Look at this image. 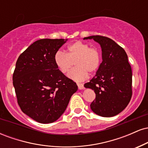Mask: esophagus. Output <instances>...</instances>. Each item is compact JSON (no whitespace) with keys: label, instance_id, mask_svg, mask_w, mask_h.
I'll use <instances>...</instances> for the list:
<instances>
[{"label":"esophagus","instance_id":"1","mask_svg":"<svg viewBox=\"0 0 148 148\" xmlns=\"http://www.w3.org/2000/svg\"><path fill=\"white\" fill-rule=\"evenodd\" d=\"M77 86H78V88H79V90H83L84 88V84H80V83H78Z\"/></svg>","mask_w":148,"mask_h":148}]
</instances>
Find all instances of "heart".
Listing matches in <instances>:
<instances>
[{
  "label": "heart",
  "instance_id": "b5f03b06",
  "mask_svg": "<svg viewBox=\"0 0 148 148\" xmlns=\"http://www.w3.org/2000/svg\"><path fill=\"white\" fill-rule=\"evenodd\" d=\"M67 53L58 51L54 56V62L58 69L63 74L69 71L75 62L76 67L68 74L71 79L76 81H84L88 73H95L100 65V54L95 47H90L88 44L77 41L67 47Z\"/></svg>",
  "mask_w": 148,
  "mask_h": 148
}]
</instances>
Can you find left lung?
<instances>
[{
  "label": "left lung",
  "mask_w": 148,
  "mask_h": 148,
  "mask_svg": "<svg viewBox=\"0 0 148 148\" xmlns=\"http://www.w3.org/2000/svg\"><path fill=\"white\" fill-rule=\"evenodd\" d=\"M93 39L101 47L102 62L96 75L84 84L96 94L90 108L102 117H113L126 108L132 96V72L128 57L120 46L101 35L84 37Z\"/></svg>",
  "instance_id": "1"
}]
</instances>
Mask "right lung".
Wrapping results in <instances>:
<instances>
[{
	"mask_svg": "<svg viewBox=\"0 0 148 148\" xmlns=\"http://www.w3.org/2000/svg\"><path fill=\"white\" fill-rule=\"evenodd\" d=\"M64 39H42L18 58L13 86L21 111L38 123H51L65 111L77 85L58 69L54 56Z\"/></svg>",
	"mask_w": 148,
	"mask_h": 148,
	"instance_id": "1",
	"label": "right lung"
}]
</instances>
